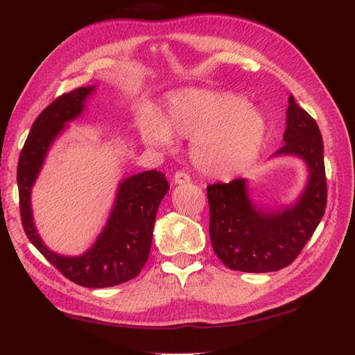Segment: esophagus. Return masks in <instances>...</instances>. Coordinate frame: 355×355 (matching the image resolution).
I'll return each instance as SVG.
<instances>
[{
    "label": "esophagus",
    "mask_w": 355,
    "mask_h": 355,
    "mask_svg": "<svg viewBox=\"0 0 355 355\" xmlns=\"http://www.w3.org/2000/svg\"><path fill=\"white\" fill-rule=\"evenodd\" d=\"M173 180L176 185H185V184H189L191 182V178L188 173H185V171H176L175 176H173Z\"/></svg>",
    "instance_id": "obj_1"
}]
</instances>
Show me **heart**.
<instances>
[{
	"mask_svg": "<svg viewBox=\"0 0 355 355\" xmlns=\"http://www.w3.org/2000/svg\"><path fill=\"white\" fill-rule=\"evenodd\" d=\"M144 142L168 148L173 136L192 141V158L214 178L237 176L259 157L266 123L261 111L237 94L184 90L170 96L161 118L148 112L139 123Z\"/></svg>",
	"mask_w": 355,
	"mask_h": 355,
	"instance_id": "1",
	"label": "heart"
}]
</instances>
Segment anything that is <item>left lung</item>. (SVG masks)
Wrapping results in <instances>:
<instances>
[{
  "instance_id": "obj_1",
  "label": "left lung",
  "mask_w": 355,
  "mask_h": 355,
  "mask_svg": "<svg viewBox=\"0 0 355 355\" xmlns=\"http://www.w3.org/2000/svg\"><path fill=\"white\" fill-rule=\"evenodd\" d=\"M284 145L274 155L302 158L309 171L305 191L284 210L257 209L244 179L207 187L210 240L231 270L271 272L292 263L313 237L327 204L323 137L315 120L290 94Z\"/></svg>"
}]
</instances>
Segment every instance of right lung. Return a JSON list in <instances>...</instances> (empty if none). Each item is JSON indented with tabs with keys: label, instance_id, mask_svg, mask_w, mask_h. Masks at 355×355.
I'll return each instance as SVG.
<instances>
[{
	"label": "right lung",
	"instance_id": "obj_1",
	"mask_svg": "<svg viewBox=\"0 0 355 355\" xmlns=\"http://www.w3.org/2000/svg\"><path fill=\"white\" fill-rule=\"evenodd\" d=\"M93 90L92 85L62 94L37 116L19 155L17 187L20 218L29 241L68 280L83 287L102 288L125 283L142 271L151 250L157 210L170 187L166 176L157 170L124 179L118 187L106 227L81 256L58 254L42 243L32 219L31 188L50 145L65 130L67 123L84 111V102Z\"/></svg>",
	"mask_w": 355,
	"mask_h": 355
}]
</instances>
